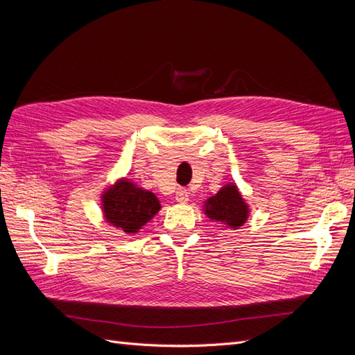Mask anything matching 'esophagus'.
Masks as SVG:
<instances>
[{"instance_id":"esophagus-1","label":"esophagus","mask_w":355,"mask_h":355,"mask_svg":"<svg viewBox=\"0 0 355 355\" xmlns=\"http://www.w3.org/2000/svg\"><path fill=\"white\" fill-rule=\"evenodd\" d=\"M188 200H189V192H188V189L179 188V189L176 191V201H178V202H182V204H185V202H188Z\"/></svg>"}]
</instances>
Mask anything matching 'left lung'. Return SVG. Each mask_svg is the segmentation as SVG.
Segmentation results:
<instances>
[{"mask_svg":"<svg viewBox=\"0 0 355 355\" xmlns=\"http://www.w3.org/2000/svg\"><path fill=\"white\" fill-rule=\"evenodd\" d=\"M249 206L235 184H227L219 189L216 196L207 198L204 202V213L209 219L232 230L243 227L249 218Z\"/></svg>","mask_w":355,"mask_h":355,"instance_id":"1","label":"left lung"}]
</instances>
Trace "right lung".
I'll return each instance as SVG.
<instances>
[{"instance_id": "right-lung-1", "label": "right lung", "mask_w": 355, "mask_h": 355, "mask_svg": "<svg viewBox=\"0 0 355 355\" xmlns=\"http://www.w3.org/2000/svg\"><path fill=\"white\" fill-rule=\"evenodd\" d=\"M159 209L161 204L154 192L139 188L130 179H120L102 196L105 220L125 234L139 232Z\"/></svg>"}]
</instances>
